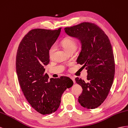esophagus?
<instances>
[{
    "mask_svg": "<svg viewBox=\"0 0 128 128\" xmlns=\"http://www.w3.org/2000/svg\"><path fill=\"white\" fill-rule=\"evenodd\" d=\"M70 78L73 80V82H74L75 83V78L74 77V76H71Z\"/></svg>",
    "mask_w": 128,
    "mask_h": 128,
    "instance_id": "1",
    "label": "esophagus"
}]
</instances>
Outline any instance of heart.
Returning <instances> with one entry per match:
<instances>
[{"label":"heart","mask_w":128,"mask_h":128,"mask_svg":"<svg viewBox=\"0 0 128 128\" xmlns=\"http://www.w3.org/2000/svg\"><path fill=\"white\" fill-rule=\"evenodd\" d=\"M62 45L66 49L68 52L71 51H75L76 49V43L74 39L71 38H65L62 40L61 42ZM56 50V46L54 44L52 45L49 49V56L50 58L52 57L54 54Z\"/></svg>","instance_id":"obj_1"}]
</instances>
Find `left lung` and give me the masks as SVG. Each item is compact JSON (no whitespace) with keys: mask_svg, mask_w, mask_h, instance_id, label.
I'll use <instances>...</instances> for the list:
<instances>
[{"mask_svg":"<svg viewBox=\"0 0 128 128\" xmlns=\"http://www.w3.org/2000/svg\"><path fill=\"white\" fill-rule=\"evenodd\" d=\"M64 30L80 41L82 50L76 62L84 65L88 73L86 82L75 79L82 88L78 101L83 107L95 109L107 98L114 80L115 60L110 42L104 32L93 23L82 22Z\"/></svg>","mask_w":128,"mask_h":128,"instance_id":"obj_1","label":"left lung"}]
</instances>
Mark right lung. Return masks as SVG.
<instances>
[{
  "mask_svg": "<svg viewBox=\"0 0 128 128\" xmlns=\"http://www.w3.org/2000/svg\"><path fill=\"white\" fill-rule=\"evenodd\" d=\"M61 28L51 30L34 29L20 43L16 56V71L22 91L35 110L43 115L57 110L62 94L74 84L68 76L50 78L45 74L50 62L49 49L59 36Z\"/></svg>",
  "mask_w": 128,
  "mask_h": 128,
  "instance_id": "add662e5",
  "label": "right lung"
}]
</instances>
